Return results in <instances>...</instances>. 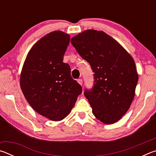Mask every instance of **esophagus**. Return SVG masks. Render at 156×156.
Returning a JSON list of instances; mask_svg holds the SVG:
<instances>
[{
  "instance_id": "obj_1",
  "label": "esophagus",
  "mask_w": 156,
  "mask_h": 156,
  "mask_svg": "<svg viewBox=\"0 0 156 156\" xmlns=\"http://www.w3.org/2000/svg\"><path fill=\"white\" fill-rule=\"evenodd\" d=\"M77 82H78L79 84H80V85H82V84H83V80H82V79H78Z\"/></svg>"
}]
</instances>
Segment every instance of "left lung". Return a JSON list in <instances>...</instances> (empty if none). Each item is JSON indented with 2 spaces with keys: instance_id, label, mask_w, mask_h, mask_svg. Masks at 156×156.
<instances>
[{
  "instance_id": "obj_1",
  "label": "left lung",
  "mask_w": 156,
  "mask_h": 156,
  "mask_svg": "<svg viewBox=\"0 0 156 156\" xmlns=\"http://www.w3.org/2000/svg\"><path fill=\"white\" fill-rule=\"evenodd\" d=\"M71 43L94 73V87L84 93L92 113L105 124L117 122L135 96L138 75L133 58L102 31H84L73 37Z\"/></svg>"
}]
</instances>
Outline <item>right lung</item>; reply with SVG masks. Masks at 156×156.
<instances>
[{
    "instance_id": "1",
    "label": "right lung",
    "mask_w": 156,
    "mask_h": 156,
    "mask_svg": "<svg viewBox=\"0 0 156 156\" xmlns=\"http://www.w3.org/2000/svg\"><path fill=\"white\" fill-rule=\"evenodd\" d=\"M70 42L61 31L47 34L30 50L20 73V88L29 104L39 114L60 121L69 114L82 87L63 62Z\"/></svg>"
}]
</instances>
